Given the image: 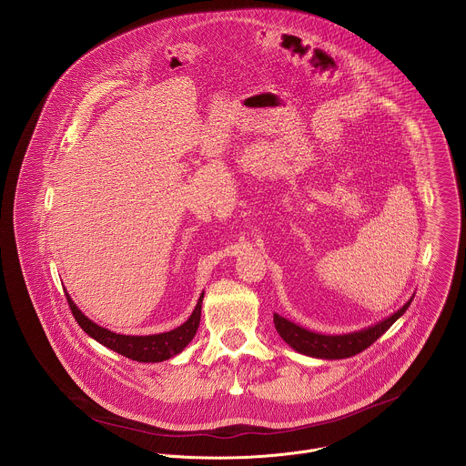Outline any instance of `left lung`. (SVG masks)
I'll return each mask as SVG.
<instances>
[{
    "label": "left lung",
    "mask_w": 466,
    "mask_h": 466,
    "mask_svg": "<svg viewBox=\"0 0 466 466\" xmlns=\"http://www.w3.org/2000/svg\"><path fill=\"white\" fill-rule=\"evenodd\" d=\"M412 298L400 309L399 312L391 314L388 319L368 327L359 332L344 333V335H323V333L305 330L292 321L274 314V327L279 337L296 351L316 357V359H346L360 353L362 350L370 348L380 335L388 332V329L399 319L400 316L409 309Z\"/></svg>",
    "instance_id": "obj_1"
}]
</instances>
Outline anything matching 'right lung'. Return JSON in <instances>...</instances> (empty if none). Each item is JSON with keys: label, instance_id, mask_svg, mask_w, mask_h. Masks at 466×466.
<instances>
[{"label": "right lung", "instance_id": "add662e5", "mask_svg": "<svg viewBox=\"0 0 466 466\" xmlns=\"http://www.w3.org/2000/svg\"><path fill=\"white\" fill-rule=\"evenodd\" d=\"M202 298H204V292L200 294L192 316L181 327L170 332L154 333V335H122V333L111 332L93 323L89 318H86L66 292L67 305L71 309V314L84 332L93 337L95 340H98L100 344H104L106 348L137 362H161L181 353L199 329Z\"/></svg>", "mask_w": 466, "mask_h": 466}]
</instances>
